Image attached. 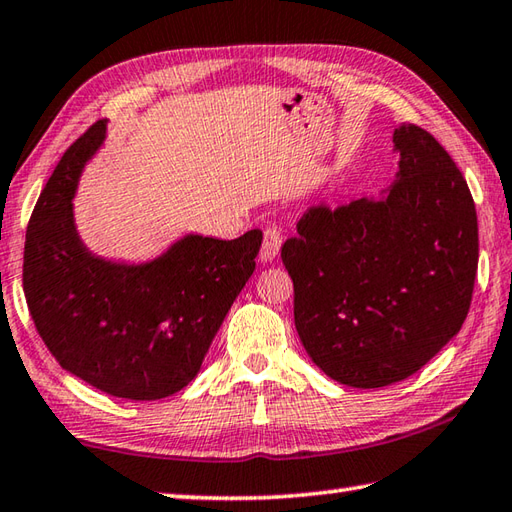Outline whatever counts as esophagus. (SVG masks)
Instances as JSON below:
<instances>
[{
  "label": "esophagus",
  "instance_id": "1",
  "mask_svg": "<svg viewBox=\"0 0 512 512\" xmlns=\"http://www.w3.org/2000/svg\"><path fill=\"white\" fill-rule=\"evenodd\" d=\"M279 248H282V235H279V230L266 228L264 244H262V250H259V259H262L264 264L273 262V259L279 255Z\"/></svg>",
  "mask_w": 512,
  "mask_h": 512
}]
</instances>
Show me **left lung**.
Segmentation results:
<instances>
[{
  "mask_svg": "<svg viewBox=\"0 0 512 512\" xmlns=\"http://www.w3.org/2000/svg\"><path fill=\"white\" fill-rule=\"evenodd\" d=\"M395 182L337 210L310 208L282 248L295 328L339 384L382 388L453 339L477 275V213L464 175L424 128H395Z\"/></svg>",
  "mask_w": 512,
  "mask_h": 512,
  "instance_id": "1",
  "label": "left lung"
}]
</instances>
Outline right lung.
<instances>
[{"mask_svg": "<svg viewBox=\"0 0 512 512\" xmlns=\"http://www.w3.org/2000/svg\"><path fill=\"white\" fill-rule=\"evenodd\" d=\"M104 142L106 119L66 150L39 195L26 230L24 295L59 366L106 395L153 402L199 373L253 275L262 230L230 242L186 233L146 262L95 255L73 199Z\"/></svg>", "mask_w": 512, "mask_h": 512, "instance_id": "1", "label": "right lung"}]
</instances>
